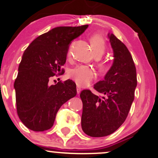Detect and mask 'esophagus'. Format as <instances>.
Masks as SVG:
<instances>
[{
  "mask_svg": "<svg viewBox=\"0 0 158 158\" xmlns=\"http://www.w3.org/2000/svg\"><path fill=\"white\" fill-rule=\"evenodd\" d=\"M77 94H80V92H81V88H80V87H79V86L77 87Z\"/></svg>",
  "mask_w": 158,
  "mask_h": 158,
  "instance_id": "34e87169",
  "label": "esophagus"
}]
</instances>
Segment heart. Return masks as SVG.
<instances>
[{
    "mask_svg": "<svg viewBox=\"0 0 158 158\" xmlns=\"http://www.w3.org/2000/svg\"><path fill=\"white\" fill-rule=\"evenodd\" d=\"M90 44L95 56H102L106 49V40L99 34H94L90 38ZM70 55V50L68 52V56ZM102 68L106 67L104 61L101 62ZM69 76L79 86H87L91 82L95 77V72L93 68L86 65H78L72 69L69 73Z\"/></svg>",
    "mask_w": 158,
    "mask_h": 158,
    "instance_id": "b5f03b06",
    "label": "heart"
}]
</instances>
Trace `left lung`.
<instances>
[{"instance_id":"obj_1","label":"left lung","mask_w":158,"mask_h":158,"mask_svg":"<svg viewBox=\"0 0 158 158\" xmlns=\"http://www.w3.org/2000/svg\"><path fill=\"white\" fill-rule=\"evenodd\" d=\"M114 50V63L105 79L94 88L104 97L90 90L80 94L82 101L81 128L93 137L111 135L126 120L135 99L137 73L128 48L113 33L108 34Z\"/></svg>"}]
</instances>
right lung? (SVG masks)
Returning a JSON list of instances; mask_svg holds the SVG:
<instances>
[{"instance_id":"1","label":"right lung","mask_w":158,"mask_h":158,"mask_svg":"<svg viewBox=\"0 0 158 158\" xmlns=\"http://www.w3.org/2000/svg\"><path fill=\"white\" fill-rule=\"evenodd\" d=\"M88 27H56L36 38L25 50L14 88L18 115L29 129H50L61 106L77 95V85L72 80L54 85H49V80L64 73L62 66L69 44Z\"/></svg>"}]
</instances>
